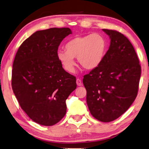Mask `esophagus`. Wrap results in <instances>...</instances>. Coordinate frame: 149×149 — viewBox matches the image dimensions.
Wrapping results in <instances>:
<instances>
[{
  "mask_svg": "<svg viewBox=\"0 0 149 149\" xmlns=\"http://www.w3.org/2000/svg\"><path fill=\"white\" fill-rule=\"evenodd\" d=\"M76 84H77V86H82V82H81V79H76Z\"/></svg>",
  "mask_w": 149,
  "mask_h": 149,
  "instance_id": "1",
  "label": "esophagus"
}]
</instances>
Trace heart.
Wrapping results in <instances>:
<instances>
[{
    "label": "heart",
    "instance_id": "b5f03b06",
    "mask_svg": "<svg viewBox=\"0 0 149 149\" xmlns=\"http://www.w3.org/2000/svg\"><path fill=\"white\" fill-rule=\"evenodd\" d=\"M107 41L102 34H95L77 36L65 46V51L58 50L57 57L69 73L75 71V58L86 70L95 69L103 62L107 50Z\"/></svg>",
    "mask_w": 149,
    "mask_h": 149
}]
</instances>
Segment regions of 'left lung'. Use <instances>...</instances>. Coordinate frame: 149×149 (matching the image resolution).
I'll list each match as a JSON object with an SVG mask.
<instances>
[{
	"label": "left lung",
	"instance_id": "obj_1",
	"mask_svg": "<svg viewBox=\"0 0 149 149\" xmlns=\"http://www.w3.org/2000/svg\"><path fill=\"white\" fill-rule=\"evenodd\" d=\"M110 46L103 62L84 76L91 114L101 122L117 119L128 109L138 93L141 68L133 45L121 33L103 29Z\"/></svg>",
	"mask_w": 149,
	"mask_h": 149
}]
</instances>
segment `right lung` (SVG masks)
I'll list each match as a JSON object with an SVG mask.
<instances>
[{
    "label": "right lung",
    "instance_id": "add662e5",
    "mask_svg": "<svg viewBox=\"0 0 149 149\" xmlns=\"http://www.w3.org/2000/svg\"><path fill=\"white\" fill-rule=\"evenodd\" d=\"M70 34L69 28L36 31L20 45L14 60V93L24 111L42 125H54L65 116V101L77 87L75 77L57 57L58 46Z\"/></svg>",
    "mask_w": 149,
    "mask_h": 149
}]
</instances>
